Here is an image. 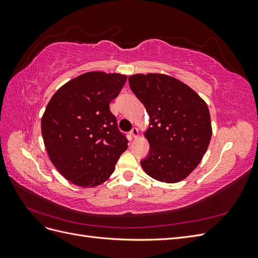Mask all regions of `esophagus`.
<instances>
[{
    "label": "esophagus",
    "instance_id": "34e87169",
    "mask_svg": "<svg viewBox=\"0 0 258 258\" xmlns=\"http://www.w3.org/2000/svg\"><path fill=\"white\" fill-rule=\"evenodd\" d=\"M130 136L134 139H137L139 137V130L137 128H132V130L130 131Z\"/></svg>",
    "mask_w": 258,
    "mask_h": 258
}]
</instances>
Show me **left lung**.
<instances>
[{"instance_id":"left-lung-1","label":"left lung","mask_w":258,"mask_h":258,"mask_svg":"<svg viewBox=\"0 0 258 258\" xmlns=\"http://www.w3.org/2000/svg\"><path fill=\"white\" fill-rule=\"evenodd\" d=\"M129 85L150 116L144 132L150 154L141 161L143 170L159 182L182 181L199 165L212 137L207 103L189 86L166 74L131 75Z\"/></svg>"}]
</instances>
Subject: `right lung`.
<instances>
[{
	"label": "right lung",
	"instance_id": "1",
	"mask_svg": "<svg viewBox=\"0 0 258 258\" xmlns=\"http://www.w3.org/2000/svg\"><path fill=\"white\" fill-rule=\"evenodd\" d=\"M127 75L87 72L69 81L51 97L42 117L48 157L68 181L96 187L112 175L128 141L110 111Z\"/></svg>",
	"mask_w": 258,
	"mask_h": 258
}]
</instances>
